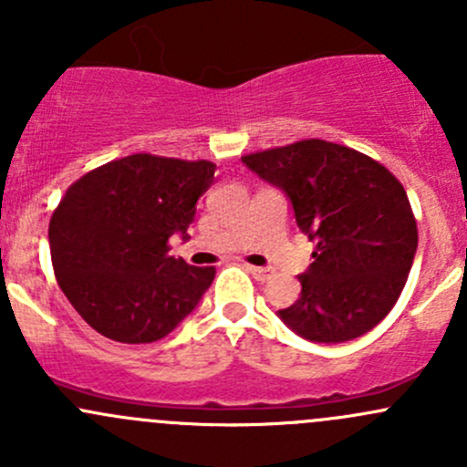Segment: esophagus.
<instances>
[{
  "label": "esophagus",
  "mask_w": 467,
  "mask_h": 467,
  "mask_svg": "<svg viewBox=\"0 0 467 467\" xmlns=\"http://www.w3.org/2000/svg\"><path fill=\"white\" fill-rule=\"evenodd\" d=\"M246 271L251 273V275L255 277V280H260V282H268V280H271V275H273L271 268H266V266H251V264H246Z\"/></svg>",
  "instance_id": "1"
}]
</instances>
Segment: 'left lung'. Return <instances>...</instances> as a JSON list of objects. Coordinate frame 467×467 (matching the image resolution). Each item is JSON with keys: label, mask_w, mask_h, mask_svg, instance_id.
I'll return each instance as SVG.
<instances>
[{"label": "left lung", "mask_w": 467, "mask_h": 467, "mask_svg": "<svg viewBox=\"0 0 467 467\" xmlns=\"http://www.w3.org/2000/svg\"><path fill=\"white\" fill-rule=\"evenodd\" d=\"M280 187L296 223L317 242L298 275L303 291L277 317L314 343H343L373 329L407 285L418 248L416 216L398 178L378 160L325 140L244 155Z\"/></svg>", "instance_id": "left-lung-1"}]
</instances>
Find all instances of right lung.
<instances>
[{
	"mask_svg": "<svg viewBox=\"0 0 467 467\" xmlns=\"http://www.w3.org/2000/svg\"><path fill=\"white\" fill-rule=\"evenodd\" d=\"M214 169L135 153L69 185L49 221L51 264L89 327L119 343H153L194 312L216 271L169 255V239L187 237Z\"/></svg>",
	"mask_w": 467,
	"mask_h": 467,
	"instance_id": "add662e5",
	"label": "right lung"
}]
</instances>
